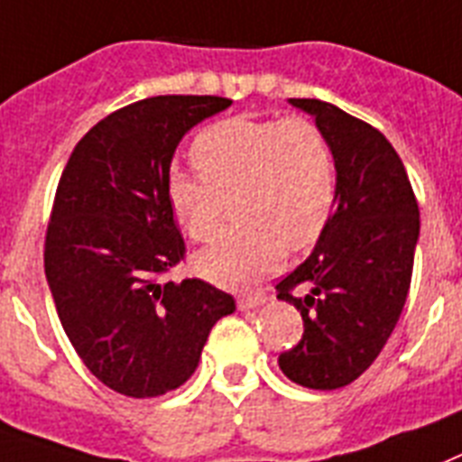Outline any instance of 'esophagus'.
<instances>
[{"label": "esophagus", "mask_w": 462, "mask_h": 462, "mask_svg": "<svg viewBox=\"0 0 462 462\" xmlns=\"http://www.w3.org/2000/svg\"><path fill=\"white\" fill-rule=\"evenodd\" d=\"M265 301H268V296H265V294L239 296L237 306H239V310H251V309H258V306H263Z\"/></svg>", "instance_id": "esophagus-1"}]
</instances>
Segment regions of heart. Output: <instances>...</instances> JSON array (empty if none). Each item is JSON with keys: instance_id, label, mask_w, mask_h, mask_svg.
Masks as SVG:
<instances>
[{"instance_id": "heart-1", "label": "heart", "mask_w": 462, "mask_h": 462, "mask_svg": "<svg viewBox=\"0 0 462 462\" xmlns=\"http://www.w3.org/2000/svg\"><path fill=\"white\" fill-rule=\"evenodd\" d=\"M199 175L172 172L171 213L194 242L218 235L225 199H235V230L194 256L201 277L249 290L273 275L284 249H309L328 227L337 201L335 156L306 118H227L197 134L189 149Z\"/></svg>"}]
</instances>
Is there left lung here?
<instances>
[{
    "label": "left lung",
    "instance_id": "1",
    "mask_svg": "<svg viewBox=\"0 0 462 462\" xmlns=\"http://www.w3.org/2000/svg\"><path fill=\"white\" fill-rule=\"evenodd\" d=\"M316 118L337 168V201L316 249L275 290L301 310L303 337L280 370L309 389H339L380 356L401 318L420 211L399 153L380 130L335 104L290 99Z\"/></svg>",
    "mask_w": 462,
    "mask_h": 462
}]
</instances>
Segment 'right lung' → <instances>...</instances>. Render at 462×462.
<instances>
[{
  "mask_svg": "<svg viewBox=\"0 0 462 462\" xmlns=\"http://www.w3.org/2000/svg\"><path fill=\"white\" fill-rule=\"evenodd\" d=\"M225 97L134 101L97 123L56 187L44 275L63 332L108 389L153 399L194 374L208 332L235 299L204 280L161 282L185 242L168 206L175 149Z\"/></svg>",
  "mask_w": 462,
  "mask_h": 462,
  "instance_id": "obj_1",
  "label": "right lung"
}]
</instances>
